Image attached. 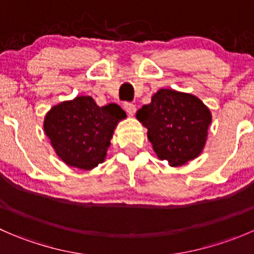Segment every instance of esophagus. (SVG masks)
<instances>
[{
	"mask_svg": "<svg viewBox=\"0 0 254 254\" xmlns=\"http://www.w3.org/2000/svg\"><path fill=\"white\" fill-rule=\"evenodd\" d=\"M124 109H125V112L130 115H134L135 112H136V107H135L132 103H129V102H125Z\"/></svg>",
	"mask_w": 254,
	"mask_h": 254,
	"instance_id": "obj_1",
	"label": "esophagus"
}]
</instances>
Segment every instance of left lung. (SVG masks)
<instances>
[{
	"label": "left lung",
	"mask_w": 254,
	"mask_h": 254,
	"mask_svg": "<svg viewBox=\"0 0 254 254\" xmlns=\"http://www.w3.org/2000/svg\"><path fill=\"white\" fill-rule=\"evenodd\" d=\"M136 118L147 127L156 155L171 166L186 165L200 155L211 124V113L198 97L173 89L153 94Z\"/></svg>",
	"instance_id": "obj_1"
}]
</instances>
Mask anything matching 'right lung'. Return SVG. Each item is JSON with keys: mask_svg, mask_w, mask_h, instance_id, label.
<instances>
[{"mask_svg": "<svg viewBox=\"0 0 254 254\" xmlns=\"http://www.w3.org/2000/svg\"><path fill=\"white\" fill-rule=\"evenodd\" d=\"M125 117L118 104L98 107L92 97L81 96L53 107L44 131L66 165L92 170L104 161L115 127Z\"/></svg>", "mask_w": 254, "mask_h": 254, "instance_id": "right-lung-1", "label": "right lung"}]
</instances>
